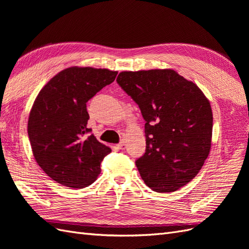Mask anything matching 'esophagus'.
<instances>
[{
    "instance_id": "34e87169",
    "label": "esophagus",
    "mask_w": 249,
    "mask_h": 249,
    "mask_svg": "<svg viewBox=\"0 0 249 249\" xmlns=\"http://www.w3.org/2000/svg\"><path fill=\"white\" fill-rule=\"evenodd\" d=\"M116 147L118 148V149H124L125 148V143L124 142H120V143H118V144L116 145Z\"/></svg>"
}]
</instances>
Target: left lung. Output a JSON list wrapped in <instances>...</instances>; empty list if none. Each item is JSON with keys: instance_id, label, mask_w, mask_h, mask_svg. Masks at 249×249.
<instances>
[{"instance_id": "obj_1", "label": "left lung", "mask_w": 249, "mask_h": 249, "mask_svg": "<svg viewBox=\"0 0 249 249\" xmlns=\"http://www.w3.org/2000/svg\"><path fill=\"white\" fill-rule=\"evenodd\" d=\"M116 81L145 120L146 149L136 161L142 179L156 192H173L189 183L210 154V101L173 70L122 71Z\"/></svg>"}]
</instances>
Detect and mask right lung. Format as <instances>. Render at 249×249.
Listing matches in <instances>:
<instances>
[{
	"instance_id": "obj_1",
	"label": "right lung",
	"mask_w": 249,
	"mask_h": 249,
	"mask_svg": "<svg viewBox=\"0 0 249 249\" xmlns=\"http://www.w3.org/2000/svg\"><path fill=\"white\" fill-rule=\"evenodd\" d=\"M117 71L71 66L53 77L36 96L28 135L37 164L70 188L91 185L111 148L88 129L86 103L115 80Z\"/></svg>"
}]
</instances>
